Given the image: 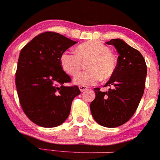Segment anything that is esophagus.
I'll list each match as a JSON object with an SVG mask.
<instances>
[{"label":"esophagus","mask_w":160,"mask_h":160,"mask_svg":"<svg viewBox=\"0 0 160 160\" xmlns=\"http://www.w3.org/2000/svg\"><path fill=\"white\" fill-rule=\"evenodd\" d=\"M79 88H80V90L81 92L83 91H85V90H87L88 89V88L87 86H84V85H80V87H79Z\"/></svg>","instance_id":"34e87169"}]
</instances>
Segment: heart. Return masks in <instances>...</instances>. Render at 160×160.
Segmentation results:
<instances>
[{
  "label": "heart",
  "mask_w": 160,
  "mask_h": 160,
  "mask_svg": "<svg viewBox=\"0 0 160 160\" xmlns=\"http://www.w3.org/2000/svg\"><path fill=\"white\" fill-rule=\"evenodd\" d=\"M76 54L64 52L59 58L61 68L67 74L75 77L81 69V62L88 61V70L73 79L76 84H93L101 80H108L117 69V58L111 49L99 41L85 42L75 49Z\"/></svg>",
  "instance_id": "obj_1"
}]
</instances>
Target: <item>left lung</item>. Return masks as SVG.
Segmentation results:
<instances>
[{
    "label": "left lung",
    "instance_id": "left-lung-1",
    "mask_svg": "<svg viewBox=\"0 0 160 160\" xmlns=\"http://www.w3.org/2000/svg\"><path fill=\"white\" fill-rule=\"evenodd\" d=\"M106 44L117 49V69L104 87L107 91L94 88L95 99L90 103V111L99 125L115 128L132 117L144 93L147 67L139 51L120 38L111 39Z\"/></svg>",
    "mask_w": 160,
    "mask_h": 160
}]
</instances>
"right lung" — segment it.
<instances>
[{"label":"right lung","mask_w":160,"mask_h":160,"mask_svg":"<svg viewBox=\"0 0 160 160\" xmlns=\"http://www.w3.org/2000/svg\"><path fill=\"white\" fill-rule=\"evenodd\" d=\"M77 42L56 32L36 35L21 50L15 83L22 110L32 122L45 128L63 123L71 104L80 93L77 86L66 87L70 77L59 58Z\"/></svg>","instance_id":"add662e5"}]
</instances>
